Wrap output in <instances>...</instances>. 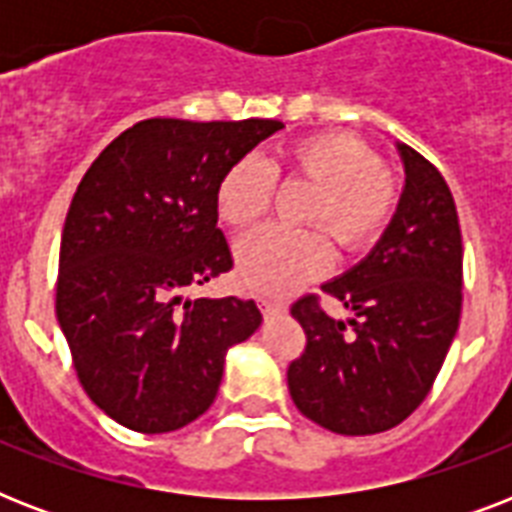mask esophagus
<instances>
[{
    "instance_id": "obj_1",
    "label": "esophagus",
    "mask_w": 512,
    "mask_h": 512,
    "mask_svg": "<svg viewBox=\"0 0 512 512\" xmlns=\"http://www.w3.org/2000/svg\"><path fill=\"white\" fill-rule=\"evenodd\" d=\"M257 305H260V311H263L265 316H273V313L284 311V303H281V300H276V297L260 295L257 297Z\"/></svg>"
}]
</instances>
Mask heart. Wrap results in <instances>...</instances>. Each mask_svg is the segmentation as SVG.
I'll return each mask as SVG.
<instances>
[{"label":"heart","instance_id":"heart-1","mask_svg":"<svg viewBox=\"0 0 512 512\" xmlns=\"http://www.w3.org/2000/svg\"><path fill=\"white\" fill-rule=\"evenodd\" d=\"M276 177L313 185L303 223L319 225L342 252L369 247L388 225L398 201L396 180L382 170L380 156L364 140L321 132L297 140L268 164L257 159L233 164L217 183V217L233 231H249L263 223ZM320 232L265 228L249 236L236 255L239 281L263 295H284L311 281L329 263V241Z\"/></svg>","mask_w":512,"mask_h":512}]
</instances>
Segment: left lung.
<instances>
[{"label":"left lung","mask_w":512,"mask_h":512,"mask_svg":"<svg viewBox=\"0 0 512 512\" xmlns=\"http://www.w3.org/2000/svg\"><path fill=\"white\" fill-rule=\"evenodd\" d=\"M404 193L374 249L324 292L332 319L305 295L292 316L305 350L287 369L292 401L321 428L372 436L404 422L436 382L462 311V233L452 191L433 164L398 143Z\"/></svg>","instance_id":"left-lung-1"}]
</instances>
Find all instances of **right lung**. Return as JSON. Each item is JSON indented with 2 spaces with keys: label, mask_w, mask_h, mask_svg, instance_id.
Here are the masks:
<instances>
[{
  "label": "right lung",
  "mask_w": 512,
  "mask_h": 512,
  "mask_svg": "<svg viewBox=\"0 0 512 512\" xmlns=\"http://www.w3.org/2000/svg\"><path fill=\"white\" fill-rule=\"evenodd\" d=\"M276 119H146L84 172L60 239L55 311L92 404L138 433H170L207 412L225 353L260 327L255 300H185L231 271L217 228L220 177Z\"/></svg>",
  "instance_id": "obj_1"
}]
</instances>
